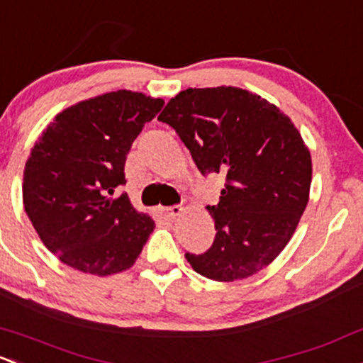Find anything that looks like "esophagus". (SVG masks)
Wrapping results in <instances>:
<instances>
[{
  "label": "esophagus",
  "mask_w": 363,
  "mask_h": 363,
  "mask_svg": "<svg viewBox=\"0 0 363 363\" xmlns=\"http://www.w3.org/2000/svg\"><path fill=\"white\" fill-rule=\"evenodd\" d=\"M160 212H162V216L167 217V219H175V217H177V216H181L182 207H181V205H172V207H162V208H160Z\"/></svg>",
  "instance_id": "1"
}]
</instances>
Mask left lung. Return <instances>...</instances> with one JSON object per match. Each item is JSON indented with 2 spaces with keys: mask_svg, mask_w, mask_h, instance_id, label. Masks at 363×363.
Returning <instances> with one entry per match:
<instances>
[{
  "mask_svg": "<svg viewBox=\"0 0 363 363\" xmlns=\"http://www.w3.org/2000/svg\"><path fill=\"white\" fill-rule=\"evenodd\" d=\"M160 121L191 152L201 175L220 174L219 203L208 207L216 238L186 259L201 277H252L284 250L308 205L311 156L277 106L235 86L188 89L165 106Z\"/></svg>",
  "mask_w": 363,
  "mask_h": 363,
  "instance_id": "left-lung-1",
  "label": "left lung"
}]
</instances>
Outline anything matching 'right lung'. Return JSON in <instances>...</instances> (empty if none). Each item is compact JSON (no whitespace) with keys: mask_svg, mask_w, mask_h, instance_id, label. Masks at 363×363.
Here are the masks:
<instances>
[{"mask_svg":"<svg viewBox=\"0 0 363 363\" xmlns=\"http://www.w3.org/2000/svg\"><path fill=\"white\" fill-rule=\"evenodd\" d=\"M165 102L118 90L71 106L34 144L24 170V207L52 254L78 272L128 269L155 230L132 207L125 160Z\"/></svg>","mask_w":363,"mask_h":363,"instance_id":"right-lung-1","label":"right lung"}]
</instances>
